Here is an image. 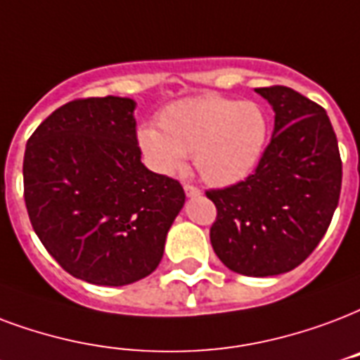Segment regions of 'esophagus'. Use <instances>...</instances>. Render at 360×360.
I'll use <instances>...</instances> for the list:
<instances>
[{
  "mask_svg": "<svg viewBox=\"0 0 360 360\" xmlns=\"http://www.w3.org/2000/svg\"><path fill=\"white\" fill-rule=\"evenodd\" d=\"M185 194L188 196V198H196V196H200L202 194V191H200L198 186H194V185H188V183H185Z\"/></svg>",
  "mask_w": 360,
  "mask_h": 360,
  "instance_id": "34e87169",
  "label": "esophagus"
}]
</instances>
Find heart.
<instances>
[{
	"mask_svg": "<svg viewBox=\"0 0 360 360\" xmlns=\"http://www.w3.org/2000/svg\"><path fill=\"white\" fill-rule=\"evenodd\" d=\"M160 130L143 126L137 143L150 168L175 175L194 158L200 177L230 186L255 172L264 156L270 122L255 101L196 96L174 101L158 115Z\"/></svg>",
	"mask_w": 360,
	"mask_h": 360,
	"instance_id": "b5f03b06",
	"label": "heart"
}]
</instances>
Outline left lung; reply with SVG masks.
<instances>
[{
    "label": "left lung",
    "mask_w": 360,
    "mask_h": 360,
    "mask_svg": "<svg viewBox=\"0 0 360 360\" xmlns=\"http://www.w3.org/2000/svg\"><path fill=\"white\" fill-rule=\"evenodd\" d=\"M274 109V136L245 181L207 191L213 251L241 276L290 271L319 245L342 188L338 139L328 115L287 86L255 89Z\"/></svg>",
    "instance_id": "1"
}]
</instances>
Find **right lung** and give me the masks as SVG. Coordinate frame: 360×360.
<instances>
[{
  "mask_svg": "<svg viewBox=\"0 0 360 360\" xmlns=\"http://www.w3.org/2000/svg\"><path fill=\"white\" fill-rule=\"evenodd\" d=\"M136 101L75 100L27 139L24 200L35 234L73 278L120 287L147 278L185 205L179 181L143 166Z\"/></svg>",
  "mask_w": 360,
  "mask_h": 360,
  "instance_id": "add662e5",
  "label": "right lung"
}]
</instances>
